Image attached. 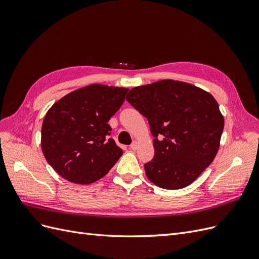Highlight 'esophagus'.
I'll return each mask as SVG.
<instances>
[{
	"instance_id": "obj_1",
	"label": "esophagus",
	"mask_w": 259,
	"mask_h": 259,
	"mask_svg": "<svg viewBox=\"0 0 259 259\" xmlns=\"http://www.w3.org/2000/svg\"><path fill=\"white\" fill-rule=\"evenodd\" d=\"M137 147H138V143L136 142V140H134V142H133V143L130 145V149H131V150H136Z\"/></svg>"
}]
</instances>
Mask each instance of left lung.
<instances>
[{"mask_svg": "<svg viewBox=\"0 0 259 259\" xmlns=\"http://www.w3.org/2000/svg\"><path fill=\"white\" fill-rule=\"evenodd\" d=\"M126 100L150 125L154 156L145 164L163 189L189 186L213 162L224 117L210 94L185 82L162 80L130 91Z\"/></svg>", "mask_w": 259, "mask_h": 259, "instance_id": "8db88e82", "label": "left lung"}]
</instances>
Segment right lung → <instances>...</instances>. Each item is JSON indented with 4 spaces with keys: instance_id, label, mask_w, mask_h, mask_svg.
Returning <instances> with one entry per match:
<instances>
[{
    "instance_id": "obj_1",
    "label": "right lung",
    "mask_w": 259,
    "mask_h": 259,
    "mask_svg": "<svg viewBox=\"0 0 259 259\" xmlns=\"http://www.w3.org/2000/svg\"><path fill=\"white\" fill-rule=\"evenodd\" d=\"M128 90L93 84L54 104L42 125L46 161L69 182L92 184L103 178L123 151L110 138V117L124 103Z\"/></svg>"
}]
</instances>
